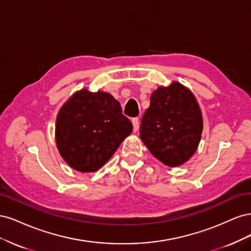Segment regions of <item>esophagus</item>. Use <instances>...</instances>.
Returning <instances> with one entry per match:
<instances>
[{
  "label": "esophagus",
  "instance_id": "obj_1",
  "mask_svg": "<svg viewBox=\"0 0 251 251\" xmlns=\"http://www.w3.org/2000/svg\"><path fill=\"white\" fill-rule=\"evenodd\" d=\"M132 124H133L134 132H137L138 128H139V119L138 118H133L132 119Z\"/></svg>",
  "mask_w": 251,
  "mask_h": 251
}]
</instances>
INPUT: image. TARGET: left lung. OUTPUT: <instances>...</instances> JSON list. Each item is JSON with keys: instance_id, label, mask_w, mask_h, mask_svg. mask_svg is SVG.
Wrapping results in <instances>:
<instances>
[{"instance_id": "obj_1", "label": "left lung", "mask_w": 251, "mask_h": 251, "mask_svg": "<svg viewBox=\"0 0 251 251\" xmlns=\"http://www.w3.org/2000/svg\"><path fill=\"white\" fill-rule=\"evenodd\" d=\"M202 130V112L191 90L173 81L151 93L140 138L159 161L172 168L188 161L198 149Z\"/></svg>"}]
</instances>
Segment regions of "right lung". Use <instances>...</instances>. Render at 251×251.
Masks as SVG:
<instances>
[{"instance_id": "right-lung-1", "label": "right lung", "mask_w": 251, "mask_h": 251, "mask_svg": "<svg viewBox=\"0 0 251 251\" xmlns=\"http://www.w3.org/2000/svg\"><path fill=\"white\" fill-rule=\"evenodd\" d=\"M132 131V123L110 93L81 89L57 114L55 141L68 165L81 173H93L109 160Z\"/></svg>"}]
</instances>
